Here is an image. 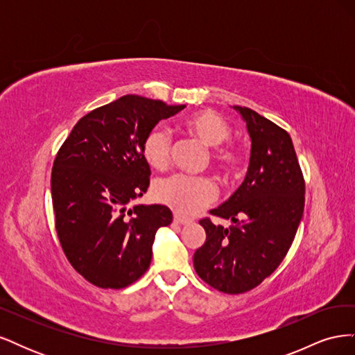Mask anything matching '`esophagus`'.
<instances>
[{
  "instance_id": "34e87169",
  "label": "esophagus",
  "mask_w": 355,
  "mask_h": 355,
  "mask_svg": "<svg viewBox=\"0 0 355 355\" xmlns=\"http://www.w3.org/2000/svg\"><path fill=\"white\" fill-rule=\"evenodd\" d=\"M173 222H175V223H178V225H189V223H191V220L184 219V218H180V216H175Z\"/></svg>"
}]
</instances>
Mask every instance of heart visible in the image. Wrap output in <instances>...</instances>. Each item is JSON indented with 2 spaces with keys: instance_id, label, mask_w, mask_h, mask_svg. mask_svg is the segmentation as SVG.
Segmentation results:
<instances>
[{
  "instance_id": "1",
  "label": "heart",
  "mask_w": 355,
  "mask_h": 355,
  "mask_svg": "<svg viewBox=\"0 0 355 355\" xmlns=\"http://www.w3.org/2000/svg\"><path fill=\"white\" fill-rule=\"evenodd\" d=\"M184 128L198 142L207 148H218L231 136V127L223 118L209 110L198 111L185 118ZM171 139L163 127H154L145 136L142 154L153 168H164L170 161ZM211 163L222 175H231L239 168L241 155L234 146H223L211 153ZM157 201L180 216H194L216 197V188L209 179H196L185 175H175L159 180L155 185Z\"/></svg>"
}]
</instances>
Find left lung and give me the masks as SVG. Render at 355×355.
Wrapping results in <instances>:
<instances>
[{
    "mask_svg": "<svg viewBox=\"0 0 355 355\" xmlns=\"http://www.w3.org/2000/svg\"><path fill=\"white\" fill-rule=\"evenodd\" d=\"M249 132L252 149L244 182L211 214L230 228L200 220L206 241L194 253L202 282L228 295L259 286L284 259L305 206V182L292 137L250 108L234 106Z\"/></svg>",
    "mask_w": 355,
    "mask_h": 355,
    "instance_id": "left-lung-1",
    "label": "left lung"
}]
</instances>
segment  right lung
I'll list each match as a JSON object with an SVG mask.
<instances>
[{
    "label": "right lung",
    "instance_id": "add662e5",
    "mask_svg": "<svg viewBox=\"0 0 355 355\" xmlns=\"http://www.w3.org/2000/svg\"><path fill=\"white\" fill-rule=\"evenodd\" d=\"M184 108L127 94L84 115L60 146L51 170L58 237L92 284L123 288L149 268L155 232L173 214L161 204L125 206L149 187L145 136Z\"/></svg>",
    "mask_w": 355,
    "mask_h": 355
}]
</instances>
